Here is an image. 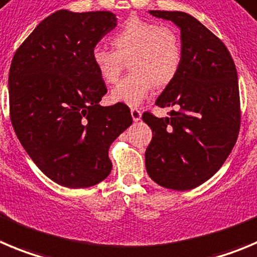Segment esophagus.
I'll return each mask as SVG.
<instances>
[{
    "mask_svg": "<svg viewBox=\"0 0 257 257\" xmlns=\"http://www.w3.org/2000/svg\"><path fill=\"white\" fill-rule=\"evenodd\" d=\"M131 114H132V117H133L134 121H140L141 117H142V112H141V110H138V109H132Z\"/></svg>",
    "mask_w": 257,
    "mask_h": 257,
    "instance_id": "34e87169",
    "label": "esophagus"
}]
</instances>
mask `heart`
Here are the masks:
<instances>
[{
  "instance_id": "heart-1",
  "label": "heart",
  "mask_w": 257,
  "mask_h": 257,
  "mask_svg": "<svg viewBox=\"0 0 257 257\" xmlns=\"http://www.w3.org/2000/svg\"><path fill=\"white\" fill-rule=\"evenodd\" d=\"M115 50L95 47L91 61L105 83H115L125 61L132 73L110 93L114 102L140 106L153 85L166 87L176 78L183 64V45L172 29L157 23L131 18L111 37Z\"/></svg>"
}]
</instances>
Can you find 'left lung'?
I'll return each instance as SVG.
<instances>
[{
    "label": "left lung",
    "instance_id": "1",
    "mask_svg": "<svg viewBox=\"0 0 257 257\" xmlns=\"http://www.w3.org/2000/svg\"><path fill=\"white\" fill-rule=\"evenodd\" d=\"M150 14L180 29L183 64L156 100L157 106L177 110L166 117L142 115L152 129L146 170L160 186L190 190L222 167L238 137L236 66L226 45L191 15L181 11Z\"/></svg>",
    "mask_w": 257,
    "mask_h": 257
}]
</instances>
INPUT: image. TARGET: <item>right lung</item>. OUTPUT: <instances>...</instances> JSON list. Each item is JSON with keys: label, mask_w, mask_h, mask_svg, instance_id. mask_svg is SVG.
I'll return each mask as SVG.
<instances>
[{"label": "right lung", "mask_w": 257, "mask_h": 257, "mask_svg": "<svg viewBox=\"0 0 257 257\" xmlns=\"http://www.w3.org/2000/svg\"><path fill=\"white\" fill-rule=\"evenodd\" d=\"M116 25L109 11L59 10L26 38L10 67L14 131L40 171L66 188L106 179L110 145L133 123L125 104H99L106 86L91 61Z\"/></svg>", "instance_id": "1"}]
</instances>
